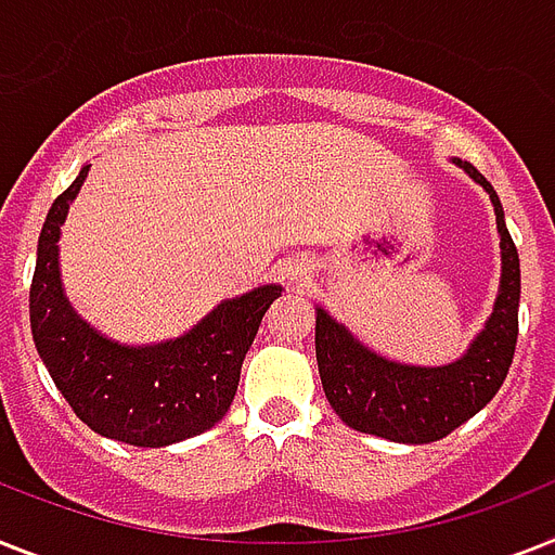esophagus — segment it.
Masks as SVG:
<instances>
[{
	"instance_id": "1",
	"label": "esophagus",
	"mask_w": 555,
	"mask_h": 555,
	"mask_svg": "<svg viewBox=\"0 0 555 555\" xmlns=\"http://www.w3.org/2000/svg\"><path fill=\"white\" fill-rule=\"evenodd\" d=\"M296 279H301V273H299V276H296Z\"/></svg>"
}]
</instances>
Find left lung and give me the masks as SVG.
Returning a JSON list of instances; mask_svg holds the SVG:
<instances>
[{
    "label": "left lung",
    "mask_w": 555,
    "mask_h": 555,
    "mask_svg": "<svg viewBox=\"0 0 555 555\" xmlns=\"http://www.w3.org/2000/svg\"><path fill=\"white\" fill-rule=\"evenodd\" d=\"M453 165L481 184L496 214L502 276L493 313L456 362L425 367L385 359L317 305V362L324 396L336 416L359 434L382 436L399 444L444 439L499 393L511 371L519 336V254L507 233L493 184L470 162L453 156Z\"/></svg>",
    "instance_id": "left-lung-1"
}]
</instances>
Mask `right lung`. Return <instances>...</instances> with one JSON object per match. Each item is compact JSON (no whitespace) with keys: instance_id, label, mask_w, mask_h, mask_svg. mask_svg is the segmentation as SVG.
Segmentation results:
<instances>
[{"instance_id":"obj_1","label":"right lung","mask_w":555,"mask_h":555,"mask_svg":"<svg viewBox=\"0 0 555 555\" xmlns=\"http://www.w3.org/2000/svg\"><path fill=\"white\" fill-rule=\"evenodd\" d=\"M90 165L51 205L36 245L30 331L53 385L90 430L137 448L191 439L231 410L245 353L282 285L219 301L182 336L125 345L76 313L62 285L59 238Z\"/></svg>"}]
</instances>
